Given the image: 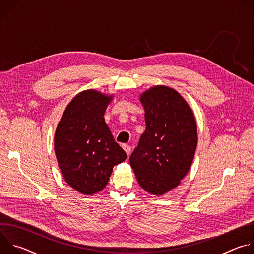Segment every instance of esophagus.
<instances>
[{
	"instance_id": "34e87169",
	"label": "esophagus",
	"mask_w": 254,
	"mask_h": 254,
	"mask_svg": "<svg viewBox=\"0 0 254 254\" xmlns=\"http://www.w3.org/2000/svg\"><path fill=\"white\" fill-rule=\"evenodd\" d=\"M123 148H124V150L126 151V153L127 154V156L130 154V152H131V148H130V146H127V144H124L123 146Z\"/></svg>"
}]
</instances>
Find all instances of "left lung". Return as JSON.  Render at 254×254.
<instances>
[{
	"label": "left lung",
	"mask_w": 254,
	"mask_h": 254,
	"mask_svg": "<svg viewBox=\"0 0 254 254\" xmlns=\"http://www.w3.org/2000/svg\"><path fill=\"white\" fill-rule=\"evenodd\" d=\"M146 130L129 157L138 184L161 196L188 173L197 147V125L190 106L173 88L159 85L140 96Z\"/></svg>",
	"instance_id": "left-lung-1"
}]
</instances>
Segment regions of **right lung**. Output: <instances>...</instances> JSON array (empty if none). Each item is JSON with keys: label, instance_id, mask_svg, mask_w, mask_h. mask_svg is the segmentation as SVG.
I'll use <instances>...</instances> for the list:
<instances>
[{"label": "right lung", "instance_id": "obj_1", "mask_svg": "<svg viewBox=\"0 0 254 254\" xmlns=\"http://www.w3.org/2000/svg\"><path fill=\"white\" fill-rule=\"evenodd\" d=\"M112 97L93 89L80 92L67 105L56 128L54 150L63 178L84 195L101 191L113 168L127 157L104 122Z\"/></svg>", "mask_w": 254, "mask_h": 254}]
</instances>
